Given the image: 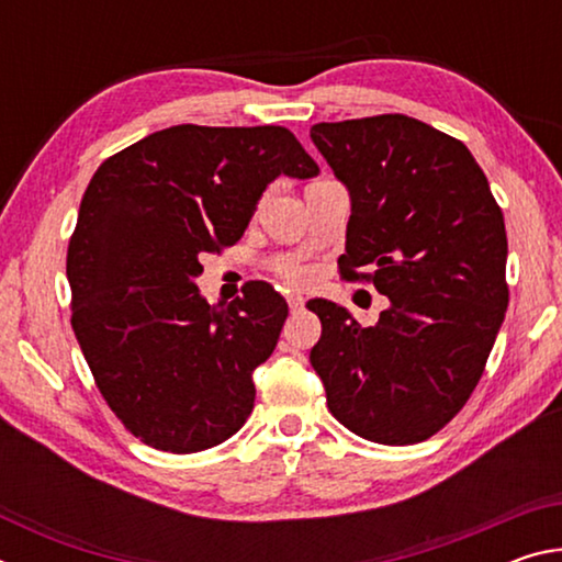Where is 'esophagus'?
<instances>
[{"mask_svg": "<svg viewBox=\"0 0 562 562\" xmlns=\"http://www.w3.org/2000/svg\"><path fill=\"white\" fill-rule=\"evenodd\" d=\"M288 304H290L292 312H297V310L304 307V297H302L300 292H290V294H288Z\"/></svg>", "mask_w": 562, "mask_h": 562, "instance_id": "34e87169", "label": "esophagus"}]
</instances>
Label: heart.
<instances>
[{
  "mask_svg": "<svg viewBox=\"0 0 562 562\" xmlns=\"http://www.w3.org/2000/svg\"><path fill=\"white\" fill-rule=\"evenodd\" d=\"M282 274H284V278H288V280H292V282H302L304 278H307V270L300 268V265H290V268L282 270Z\"/></svg>",
  "mask_w": 562,
  "mask_h": 562,
  "instance_id": "obj_1",
  "label": "heart"
}]
</instances>
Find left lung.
Returning a JSON list of instances; mask_svg holds the SVG:
<instances>
[{"label": "left lung", "instance_id": "obj_1", "mask_svg": "<svg viewBox=\"0 0 562 562\" xmlns=\"http://www.w3.org/2000/svg\"><path fill=\"white\" fill-rule=\"evenodd\" d=\"M310 138L351 198L341 274L389 297L374 327L312 300L310 361L349 431L418 443L469 402L506 317L503 213L471 150L404 113L315 123Z\"/></svg>", "mask_w": 562, "mask_h": 562}]
</instances>
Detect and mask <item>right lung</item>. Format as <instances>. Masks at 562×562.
I'll return each instance as SVG.
<instances>
[{
  "label": "right lung",
  "instance_id": "1",
  "mask_svg": "<svg viewBox=\"0 0 562 562\" xmlns=\"http://www.w3.org/2000/svg\"><path fill=\"white\" fill-rule=\"evenodd\" d=\"M317 173L288 128L193 123L150 133L93 173L66 255L71 327L136 439L195 453L250 416L252 372L278 345L288 302L252 282L227 307L207 304L201 255L240 240L274 178Z\"/></svg>",
  "mask_w": 562,
  "mask_h": 562
}]
</instances>
